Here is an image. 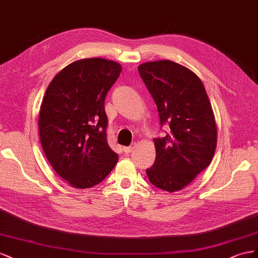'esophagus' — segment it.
I'll list each match as a JSON object with an SVG mask.
<instances>
[{"instance_id": "1", "label": "esophagus", "mask_w": 258, "mask_h": 258, "mask_svg": "<svg viewBox=\"0 0 258 258\" xmlns=\"http://www.w3.org/2000/svg\"><path fill=\"white\" fill-rule=\"evenodd\" d=\"M135 147H136V144H133L131 147H124L123 151L125 154H128L131 151H133V149H135Z\"/></svg>"}]
</instances>
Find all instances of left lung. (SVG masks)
Returning a JSON list of instances; mask_svg holds the SVG:
<instances>
[{"label": "left lung", "mask_w": 258, "mask_h": 258, "mask_svg": "<svg viewBox=\"0 0 258 258\" xmlns=\"http://www.w3.org/2000/svg\"><path fill=\"white\" fill-rule=\"evenodd\" d=\"M138 71L159 111L166 136L153 139L154 164L146 170L152 185L168 192L188 186L214 157L215 116L205 87L195 72L171 60L148 61Z\"/></svg>", "instance_id": "left-lung-1"}]
</instances>
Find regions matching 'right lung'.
<instances>
[{"label": "right lung", "mask_w": 258, "mask_h": 258, "mask_svg": "<svg viewBox=\"0 0 258 258\" xmlns=\"http://www.w3.org/2000/svg\"><path fill=\"white\" fill-rule=\"evenodd\" d=\"M121 71L113 60L84 58L60 70L46 88L38 120L41 145L72 187L98 185L119 159L107 143L105 98Z\"/></svg>", "instance_id": "right-lung-1"}]
</instances>
